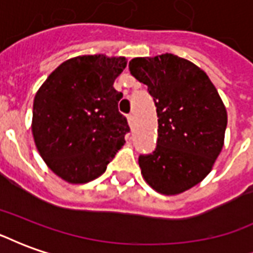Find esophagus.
<instances>
[{
    "mask_svg": "<svg viewBox=\"0 0 253 253\" xmlns=\"http://www.w3.org/2000/svg\"><path fill=\"white\" fill-rule=\"evenodd\" d=\"M127 122H128L130 127H132V125H134V115H132V114H130V115L127 116Z\"/></svg>",
    "mask_w": 253,
    "mask_h": 253,
    "instance_id": "34e87169",
    "label": "esophagus"
}]
</instances>
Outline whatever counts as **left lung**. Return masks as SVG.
<instances>
[{"label": "left lung", "mask_w": 253, "mask_h": 253, "mask_svg": "<svg viewBox=\"0 0 253 253\" xmlns=\"http://www.w3.org/2000/svg\"><path fill=\"white\" fill-rule=\"evenodd\" d=\"M128 69L148 85L159 116L157 146L139 156L141 173L160 194H181L212 169L223 146L226 108L206 73L184 58H134Z\"/></svg>", "instance_id": "obj_1"}]
</instances>
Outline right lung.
Listing matches in <instances>:
<instances>
[{
  "label": "right lung",
  "instance_id": "add662e5",
  "mask_svg": "<svg viewBox=\"0 0 253 253\" xmlns=\"http://www.w3.org/2000/svg\"><path fill=\"white\" fill-rule=\"evenodd\" d=\"M127 65L104 54L70 58L47 77L34 99L32 135L47 167L84 184L103 175L130 131L114 88Z\"/></svg>",
  "mask_w": 253,
  "mask_h": 253
}]
</instances>
